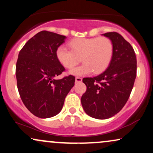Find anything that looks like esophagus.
<instances>
[{"mask_svg": "<svg viewBox=\"0 0 153 153\" xmlns=\"http://www.w3.org/2000/svg\"><path fill=\"white\" fill-rule=\"evenodd\" d=\"M82 82V78L80 77H76L75 78V82Z\"/></svg>", "mask_w": 153, "mask_h": 153, "instance_id": "obj_1", "label": "esophagus"}]
</instances>
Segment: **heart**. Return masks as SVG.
<instances>
[{
    "instance_id": "obj_1",
    "label": "heart",
    "mask_w": 153,
    "mask_h": 153,
    "mask_svg": "<svg viewBox=\"0 0 153 153\" xmlns=\"http://www.w3.org/2000/svg\"><path fill=\"white\" fill-rule=\"evenodd\" d=\"M71 50L65 46H59L56 50V57L64 68L71 69L79 62L81 65L73 68L70 74L88 75L102 73L108 68L114 54V45L109 38L105 36L93 38H76L68 43Z\"/></svg>"
}]
</instances>
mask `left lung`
<instances>
[{
	"instance_id": "8db88e82",
	"label": "left lung",
	"mask_w": 153,
	"mask_h": 153,
	"mask_svg": "<svg viewBox=\"0 0 153 153\" xmlns=\"http://www.w3.org/2000/svg\"><path fill=\"white\" fill-rule=\"evenodd\" d=\"M114 45V54L103 73L94 78H84L87 89L81 104L88 115L106 119L117 114L126 104L137 75V59L131 45L117 32L103 34Z\"/></svg>"
}]
</instances>
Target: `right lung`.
Masks as SVG:
<instances>
[{"label": "right lung", "instance_id": "1", "mask_svg": "<svg viewBox=\"0 0 153 153\" xmlns=\"http://www.w3.org/2000/svg\"><path fill=\"white\" fill-rule=\"evenodd\" d=\"M65 38L42 31L19 52L16 66L19 95L27 109L39 118H50L59 114L66 96L75 85L73 75L54 79L65 70L56 57V50Z\"/></svg>", "mask_w": 153, "mask_h": 153}]
</instances>
